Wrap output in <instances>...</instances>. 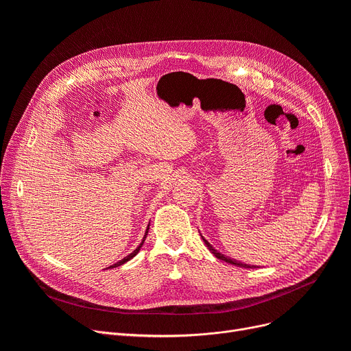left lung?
<instances>
[{
    "mask_svg": "<svg viewBox=\"0 0 351 351\" xmlns=\"http://www.w3.org/2000/svg\"><path fill=\"white\" fill-rule=\"evenodd\" d=\"M202 236V234H200ZM202 239H204V242H205V245H206V247L217 257V259H220V261H223V262H226V263H230V265H234V266H237V267H246V269H253V267H257V266H253V265H246V263H242V262H239V261H236V259H230V257H228V256H225V254H222L220 252H217L208 241L206 239L202 236Z\"/></svg>",
    "mask_w": 351,
    "mask_h": 351,
    "instance_id": "1",
    "label": "left lung"
}]
</instances>
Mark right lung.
I'll list each match as a JSON object with an SVG mask.
<instances>
[{
    "label": "right lung",
    "mask_w": 351,
    "mask_h": 351,
    "mask_svg": "<svg viewBox=\"0 0 351 351\" xmlns=\"http://www.w3.org/2000/svg\"><path fill=\"white\" fill-rule=\"evenodd\" d=\"M147 230H149V225H147V228H146V232H145V236H143V239H142V242H141V245L132 252V253H129L128 256H125L123 257V259L122 261H119V262H117L115 265H112V266H109L108 269H114V267H118V266H121V265H123V263H126L128 261H131L132 259V257H135L136 254H138V252L141 250V247H142V245H143V242H145V239H146V234H147Z\"/></svg>",
    "instance_id": "1"
}]
</instances>
